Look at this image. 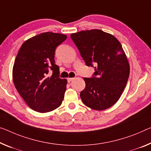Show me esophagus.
Here are the masks:
<instances>
[{
  "instance_id": "1",
  "label": "esophagus",
  "mask_w": 151,
  "mask_h": 151,
  "mask_svg": "<svg viewBox=\"0 0 151 151\" xmlns=\"http://www.w3.org/2000/svg\"><path fill=\"white\" fill-rule=\"evenodd\" d=\"M73 80V78H68V82L69 83V82H71Z\"/></svg>"
}]
</instances>
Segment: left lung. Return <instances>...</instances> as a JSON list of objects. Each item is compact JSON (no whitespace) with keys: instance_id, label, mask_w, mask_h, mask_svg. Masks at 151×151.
I'll list each match as a JSON object with an SVG mask.
<instances>
[{"instance_id":"left-lung-1","label":"left lung","mask_w":151,"mask_h":151,"mask_svg":"<svg viewBox=\"0 0 151 151\" xmlns=\"http://www.w3.org/2000/svg\"><path fill=\"white\" fill-rule=\"evenodd\" d=\"M87 66L95 65L93 77L83 78L80 92L85 105L103 111L117 103L126 88L129 65L121 44L112 34L94 29L71 34Z\"/></svg>"}]
</instances>
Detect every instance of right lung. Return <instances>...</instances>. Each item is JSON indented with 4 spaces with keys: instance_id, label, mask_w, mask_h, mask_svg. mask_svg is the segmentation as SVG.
Listing matches in <instances>:
<instances>
[{
    "instance_id": "add662e5",
    "label": "right lung",
    "mask_w": 151,
    "mask_h": 151,
    "mask_svg": "<svg viewBox=\"0 0 151 151\" xmlns=\"http://www.w3.org/2000/svg\"><path fill=\"white\" fill-rule=\"evenodd\" d=\"M66 38L61 34H40L25 41L15 58L14 85L29 107L39 113L56 109L64 99L68 81L59 77L54 58L56 47ZM50 70L51 76L47 75Z\"/></svg>"
}]
</instances>
